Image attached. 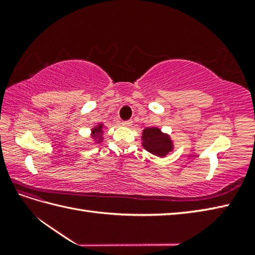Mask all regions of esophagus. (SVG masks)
I'll list each match as a JSON object with an SVG mask.
<instances>
[{
	"label": "esophagus",
	"instance_id": "obj_1",
	"mask_svg": "<svg viewBox=\"0 0 255 255\" xmlns=\"http://www.w3.org/2000/svg\"><path fill=\"white\" fill-rule=\"evenodd\" d=\"M122 125L124 127H130L132 125V122L131 121H125V122L122 123Z\"/></svg>",
	"mask_w": 255,
	"mask_h": 255
}]
</instances>
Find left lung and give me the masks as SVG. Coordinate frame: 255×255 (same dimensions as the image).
Returning a JSON list of instances; mask_svg holds the SVG:
<instances>
[{
	"label": "left lung",
	"mask_w": 255,
	"mask_h": 255,
	"mask_svg": "<svg viewBox=\"0 0 255 255\" xmlns=\"http://www.w3.org/2000/svg\"><path fill=\"white\" fill-rule=\"evenodd\" d=\"M142 147L150 153L163 158L173 150L170 136L162 132L156 127H148L142 132Z\"/></svg>",
	"instance_id": "obj_1"
}]
</instances>
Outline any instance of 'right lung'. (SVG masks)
I'll return each instance as SVG.
<instances>
[{"mask_svg":"<svg viewBox=\"0 0 255 255\" xmlns=\"http://www.w3.org/2000/svg\"><path fill=\"white\" fill-rule=\"evenodd\" d=\"M103 125L102 124H100L99 126H96V127H94L93 129H92V137H93L96 141H97V143L99 142H101L102 140H103Z\"/></svg>","mask_w":255,"mask_h":255,"instance_id":"right-lung-1","label":"right lung"}]
</instances>
